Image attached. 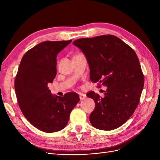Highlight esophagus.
<instances>
[{"instance_id":"obj_1","label":"esophagus","mask_w":160,"mask_h":160,"mask_svg":"<svg viewBox=\"0 0 160 160\" xmlns=\"http://www.w3.org/2000/svg\"><path fill=\"white\" fill-rule=\"evenodd\" d=\"M79 97H80V100H83L86 98V95L85 94H83V93H80L79 94Z\"/></svg>"}]
</instances>
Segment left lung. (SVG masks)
<instances>
[{
    "label": "left lung",
    "mask_w": 160,
    "mask_h": 160,
    "mask_svg": "<svg viewBox=\"0 0 160 160\" xmlns=\"http://www.w3.org/2000/svg\"><path fill=\"white\" fill-rule=\"evenodd\" d=\"M86 56L92 82L107 87L104 96L87 94L96 107L89 116L95 128L111 131L124 124L140 102L144 79L136 53L113 35L80 38L73 42Z\"/></svg>",
    "instance_id": "8db88e82"
}]
</instances>
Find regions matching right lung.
Listing matches in <instances>:
<instances>
[{"mask_svg":"<svg viewBox=\"0 0 160 160\" xmlns=\"http://www.w3.org/2000/svg\"><path fill=\"white\" fill-rule=\"evenodd\" d=\"M72 40L45 41L28 50L22 58L14 81L19 107L33 127L46 132L66 127L73 108L80 100L75 92L53 96L48 84L56 76V58Z\"/></svg>","mask_w":160,"mask_h":160,"instance_id":"add662e5","label":"right lung"}]
</instances>
